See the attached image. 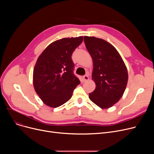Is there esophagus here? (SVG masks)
<instances>
[{"mask_svg":"<svg viewBox=\"0 0 154 154\" xmlns=\"http://www.w3.org/2000/svg\"><path fill=\"white\" fill-rule=\"evenodd\" d=\"M83 79H84V82H86V81H87V80H88V79H89V78H88V75H84V76H83Z\"/></svg>","mask_w":154,"mask_h":154,"instance_id":"34e87169","label":"esophagus"}]
</instances>
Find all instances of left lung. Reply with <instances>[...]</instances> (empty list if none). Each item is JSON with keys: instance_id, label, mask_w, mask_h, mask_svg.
Listing matches in <instances>:
<instances>
[{"instance_id": "1", "label": "left lung", "mask_w": 154, "mask_h": 154, "mask_svg": "<svg viewBox=\"0 0 154 154\" xmlns=\"http://www.w3.org/2000/svg\"><path fill=\"white\" fill-rule=\"evenodd\" d=\"M84 42L93 60L95 90L88 97L101 109L112 107L122 97L128 81L125 64L116 48L106 40L84 36Z\"/></svg>"}]
</instances>
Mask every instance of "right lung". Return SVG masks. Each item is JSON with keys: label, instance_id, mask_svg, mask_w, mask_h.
<instances>
[{"label": "right lung", "instance_id": "obj_1", "mask_svg": "<svg viewBox=\"0 0 154 154\" xmlns=\"http://www.w3.org/2000/svg\"><path fill=\"white\" fill-rule=\"evenodd\" d=\"M83 37L63 38L48 45L39 55L33 72L34 89L50 107H58L70 99L80 83L74 74L72 54Z\"/></svg>", "mask_w": 154, "mask_h": 154}]
</instances>
